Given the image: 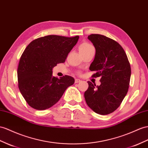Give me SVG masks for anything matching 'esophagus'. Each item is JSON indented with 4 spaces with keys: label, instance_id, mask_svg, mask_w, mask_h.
<instances>
[{
    "label": "esophagus",
    "instance_id": "1",
    "mask_svg": "<svg viewBox=\"0 0 148 148\" xmlns=\"http://www.w3.org/2000/svg\"><path fill=\"white\" fill-rule=\"evenodd\" d=\"M81 80H80V79H75V83H78V82H81Z\"/></svg>",
    "mask_w": 148,
    "mask_h": 148
}]
</instances>
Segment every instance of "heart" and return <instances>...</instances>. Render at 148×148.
I'll list each match as a JSON object with an SVG mask.
<instances>
[{
    "label": "heart",
    "mask_w": 148,
    "mask_h": 148,
    "mask_svg": "<svg viewBox=\"0 0 148 148\" xmlns=\"http://www.w3.org/2000/svg\"><path fill=\"white\" fill-rule=\"evenodd\" d=\"M94 48L93 45L92 44H90L89 42H83L80 45V46L79 47V50L80 53L83 52H86L87 51L89 50L90 49H93Z\"/></svg>",
    "instance_id": "1"
}]
</instances>
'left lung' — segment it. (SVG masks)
Listing matches in <instances>:
<instances>
[{"label":"left lung","mask_w":148,"mask_h":148,"mask_svg":"<svg viewBox=\"0 0 148 148\" xmlns=\"http://www.w3.org/2000/svg\"><path fill=\"white\" fill-rule=\"evenodd\" d=\"M88 39L96 49V55L89 69L95 71L92 77H101L100 86L88 81L84 92L87 104L101 115L112 113L119 108L128 91L131 66L121 45L111 38L90 34Z\"/></svg>","instance_id":"1"}]
</instances>
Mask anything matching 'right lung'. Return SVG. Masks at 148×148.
Returning <instances> with one entry per match:
<instances>
[{"mask_svg":"<svg viewBox=\"0 0 148 148\" xmlns=\"http://www.w3.org/2000/svg\"><path fill=\"white\" fill-rule=\"evenodd\" d=\"M79 36L49 35L32 40L21 57L17 69L18 86L31 108L45 110L58 103L74 79L52 76V68L65 62Z\"/></svg>","mask_w":148,"mask_h":148,"instance_id":"right-lung-1","label":"right lung"}]
</instances>
